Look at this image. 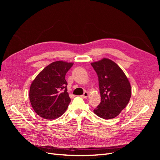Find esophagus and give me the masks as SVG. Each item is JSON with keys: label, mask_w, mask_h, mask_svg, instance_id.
Returning <instances> with one entry per match:
<instances>
[{"label": "esophagus", "mask_w": 160, "mask_h": 160, "mask_svg": "<svg viewBox=\"0 0 160 160\" xmlns=\"http://www.w3.org/2000/svg\"><path fill=\"white\" fill-rule=\"evenodd\" d=\"M88 96H89V93H88V91H85V93H83V95H81V97H82V98H83V99L87 98H88Z\"/></svg>", "instance_id": "obj_1"}]
</instances>
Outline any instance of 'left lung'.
I'll return each mask as SVG.
<instances>
[{
    "label": "left lung",
    "mask_w": 160,
    "mask_h": 160,
    "mask_svg": "<svg viewBox=\"0 0 160 160\" xmlns=\"http://www.w3.org/2000/svg\"><path fill=\"white\" fill-rule=\"evenodd\" d=\"M99 79L101 103L93 111L99 117L115 118L128 104L132 88L126 75L115 62L107 58L91 63Z\"/></svg>",
    "instance_id": "1"
}]
</instances>
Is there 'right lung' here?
I'll return each mask as SVG.
<instances>
[{
    "mask_svg": "<svg viewBox=\"0 0 160 160\" xmlns=\"http://www.w3.org/2000/svg\"><path fill=\"white\" fill-rule=\"evenodd\" d=\"M72 62L58 61L45 67L32 82L30 102L40 117L53 119L63 114L71 102L65 75Z\"/></svg>",
    "mask_w": 160,
    "mask_h": 160,
    "instance_id": "1",
    "label": "right lung"
}]
</instances>
